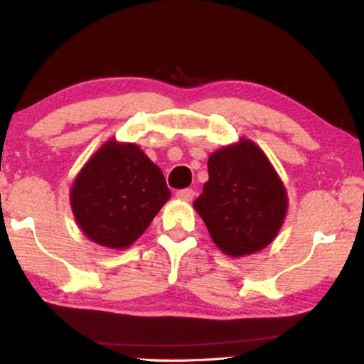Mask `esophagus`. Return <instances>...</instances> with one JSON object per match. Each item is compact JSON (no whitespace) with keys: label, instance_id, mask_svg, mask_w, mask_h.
<instances>
[{"label":"esophagus","instance_id":"obj_1","mask_svg":"<svg viewBox=\"0 0 364 364\" xmlns=\"http://www.w3.org/2000/svg\"><path fill=\"white\" fill-rule=\"evenodd\" d=\"M176 196L179 200H183V202H191L195 196V191L190 190V188H186V190H179L176 191Z\"/></svg>","mask_w":364,"mask_h":364}]
</instances>
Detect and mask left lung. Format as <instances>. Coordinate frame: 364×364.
Wrapping results in <instances>:
<instances>
[{"label":"left lung","mask_w":364,"mask_h":364,"mask_svg":"<svg viewBox=\"0 0 364 364\" xmlns=\"http://www.w3.org/2000/svg\"><path fill=\"white\" fill-rule=\"evenodd\" d=\"M193 207L220 252L245 257L277 236L287 193L265 154L241 139L208 157V181Z\"/></svg>","instance_id":"1"}]
</instances>
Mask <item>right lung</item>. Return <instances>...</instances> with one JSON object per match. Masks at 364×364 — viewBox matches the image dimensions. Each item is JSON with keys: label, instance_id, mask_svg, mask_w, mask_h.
Segmentation results:
<instances>
[{"label": "right lung", "instance_id": "right-lung-1", "mask_svg": "<svg viewBox=\"0 0 364 364\" xmlns=\"http://www.w3.org/2000/svg\"><path fill=\"white\" fill-rule=\"evenodd\" d=\"M169 196L164 174L139 145L112 139L75 178L70 203L89 240L123 250L144 235Z\"/></svg>", "mask_w": 364, "mask_h": 364}]
</instances>
